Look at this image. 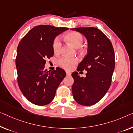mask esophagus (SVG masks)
Returning a JSON list of instances; mask_svg holds the SVG:
<instances>
[{
    "instance_id": "34e87169",
    "label": "esophagus",
    "mask_w": 133,
    "mask_h": 133,
    "mask_svg": "<svg viewBox=\"0 0 133 133\" xmlns=\"http://www.w3.org/2000/svg\"><path fill=\"white\" fill-rule=\"evenodd\" d=\"M66 75H67V76H70L71 73L69 72H66Z\"/></svg>"
}]
</instances>
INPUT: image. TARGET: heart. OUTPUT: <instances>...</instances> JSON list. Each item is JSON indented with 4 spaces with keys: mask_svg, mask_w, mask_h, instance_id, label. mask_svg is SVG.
Returning a JSON list of instances; mask_svg holds the SVG:
<instances>
[{
    "mask_svg": "<svg viewBox=\"0 0 133 133\" xmlns=\"http://www.w3.org/2000/svg\"><path fill=\"white\" fill-rule=\"evenodd\" d=\"M65 39L67 41L70 42L73 46L78 48L84 42V37L80 33L77 31H71L65 35ZM61 42L59 37H57L52 42V49L55 54H58L61 51ZM78 59L74 57H62L58 60L59 66L62 68L70 70L72 68L73 65L77 63Z\"/></svg>",
    "mask_w": 133,
    "mask_h": 133,
    "instance_id": "b5f03b06",
    "label": "heart"
}]
</instances>
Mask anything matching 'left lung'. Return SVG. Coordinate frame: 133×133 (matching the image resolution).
<instances>
[{
    "instance_id": "obj_1",
    "label": "left lung",
    "mask_w": 133,
    "mask_h": 133,
    "mask_svg": "<svg viewBox=\"0 0 133 133\" xmlns=\"http://www.w3.org/2000/svg\"><path fill=\"white\" fill-rule=\"evenodd\" d=\"M71 30L82 34L88 42L87 54L77 69L87 70L86 77L81 78L77 72L72 73V94L79 104L91 106L98 102L109 89L115 64L114 48L109 39L98 29L79 27Z\"/></svg>"
}]
</instances>
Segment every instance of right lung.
<instances>
[{
	"label": "right lung",
	"mask_w": 133,
	"mask_h": 133,
	"mask_svg": "<svg viewBox=\"0 0 133 133\" xmlns=\"http://www.w3.org/2000/svg\"><path fill=\"white\" fill-rule=\"evenodd\" d=\"M66 27L40 25L31 29L19 42L15 60L18 84L21 91L31 103L49 104L66 72L61 68L50 72L45 69L46 58L54 55L52 42Z\"/></svg>",
	"instance_id": "right-lung-1"
}]
</instances>
